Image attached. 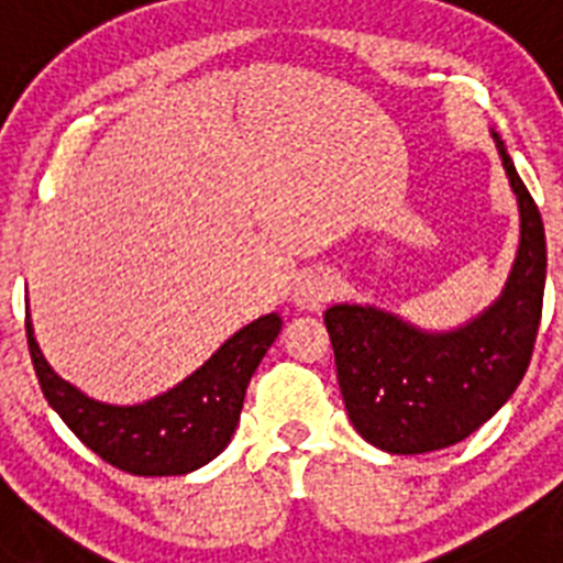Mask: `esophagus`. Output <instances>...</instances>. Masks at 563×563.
Here are the masks:
<instances>
[{
    "instance_id": "34e87169",
    "label": "esophagus",
    "mask_w": 563,
    "mask_h": 563,
    "mask_svg": "<svg viewBox=\"0 0 563 563\" xmlns=\"http://www.w3.org/2000/svg\"><path fill=\"white\" fill-rule=\"evenodd\" d=\"M335 296V282H332L327 273L312 271L296 282V292H292V301L301 310H321V307Z\"/></svg>"
}]
</instances>
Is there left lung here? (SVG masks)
Wrapping results in <instances>:
<instances>
[{
  "instance_id": "8db88e82",
  "label": "left lung",
  "mask_w": 563,
  "mask_h": 563,
  "mask_svg": "<svg viewBox=\"0 0 563 563\" xmlns=\"http://www.w3.org/2000/svg\"><path fill=\"white\" fill-rule=\"evenodd\" d=\"M496 146L519 197L521 245L505 292L485 316L449 335H426L372 307L324 312L352 426L389 454H429L474 434L514 395L533 357L544 305V222L499 137Z\"/></svg>"
}]
</instances>
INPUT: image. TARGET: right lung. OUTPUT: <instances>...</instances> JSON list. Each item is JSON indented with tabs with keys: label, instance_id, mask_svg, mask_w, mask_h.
I'll return each instance as SVG.
<instances>
[{
	"label": "right lung",
	"instance_id": "add662e5",
	"mask_svg": "<svg viewBox=\"0 0 563 563\" xmlns=\"http://www.w3.org/2000/svg\"><path fill=\"white\" fill-rule=\"evenodd\" d=\"M24 330L44 397L87 449L126 474L180 476L211 462L231 442L247 383L282 332V318L276 312L256 318L180 386L126 409L89 400L62 380L38 352L30 318Z\"/></svg>",
	"mask_w": 563,
	"mask_h": 563
}]
</instances>
